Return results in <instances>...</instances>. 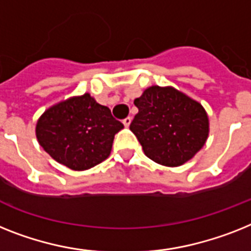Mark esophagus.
I'll return each mask as SVG.
<instances>
[{
	"instance_id": "obj_1",
	"label": "esophagus",
	"mask_w": 251,
	"mask_h": 251,
	"mask_svg": "<svg viewBox=\"0 0 251 251\" xmlns=\"http://www.w3.org/2000/svg\"><path fill=\"white\" fill-rule=\"evenodd\" d=\"M130 122H132V118L127 117V118H126V119H124V121H123V124H124V126H126V127H129Z\"/></svg>"
}]
</instances>
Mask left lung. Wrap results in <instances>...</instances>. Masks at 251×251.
<instances>
[{"label":"left lung","mask_w":251,"mask_h":251,"mask_svg":"<svg viewBox=\"0 0 251 251\" xmlns=\"http://www.w3.org/2000/svg\"><path fill=\"white\" fill-rule=\"evenodd\" d=\"M134 105L138 113L129 129L145 155L158 164H185L208 140L209 118L202 105L175 87H149Z\"/></svg>","instance_id":"left-lung-1"}]
</instances>
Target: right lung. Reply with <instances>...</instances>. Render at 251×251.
Returning a JSON list of instances; mask_svg holds the SVG:
<instances>
[{"instance_id": "1", "label": "right lung", "mask_w": 251, "mask_h": 251, "mask_svg": "<svg viewBox=\"0 0 251 251\" xmlns=\"http://www.w3.org/2000/svg\"><path fill=\"white\" fill-rule=\"evenodd\" d=\"M123 128L109 107L84 93L49 107L37 121L36 136L57 163L87 171L109 158L114 136Z\"/></svg>"}]
</instances>
